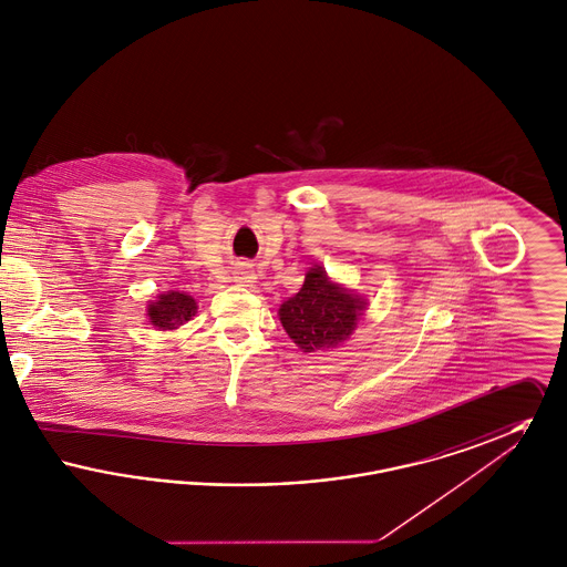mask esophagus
Here are the masks:
<instances>
[{
	"label": "esophagus",
	"mask_w": 567,
	"mask_h": 567,
	"mask_svg": "<svg viewBox=\"0 0 567 567\" xmlns=\"http://www.w3.org/2000/svg\"><path fill=\"white\" fill-rule=\"evenodd\" d=\"M234 278H236V282H240V285H250V282L257 280L255 270H252L250 266H240L238 270L234 271Z\"/></svg>",
	"instance_id": "1"
}]
</instances>
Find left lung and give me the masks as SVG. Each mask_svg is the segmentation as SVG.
<instances>
[{"instance_id":"8db88e82","label":"left lung","mask_w":567,"mask_h":567,"mask_svg":"<svg viewBox=\"0 0 567 567\" xmlns=\"http://www.w3.org/2000/svg\"><path fill=\"white\" fill-rule=\"evenodd\" d=\"M368 299L329 280L323 266H312L299 293L282 301L278 317L303 352H323L344 344L363 317Z\"/></svg>"}]
</instances>
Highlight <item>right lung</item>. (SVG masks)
<instances>
[{"label": "right lung", "mask_w": 567, "mask_h": 567, "mask_svg": "<svg viewBox=\"0 0 567 567\" xmlns=\"http://www.w3.org/2000/svg\"><path fill=\"white\" fill-rule=\"evenodd\" d=\"M197 312V301L181 291H167L148 303V323L159 331H172L187 323Z\"/></svg>", "instance_id": "obj_1"}]
</instances>
